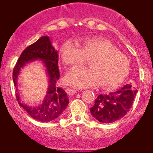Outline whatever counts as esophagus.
Segmentation results:
<instances>
[{
	"instance_id": "obj_1",
	"label": "esophagus",
	"mask_w": 153,
	"mask_h": 153,
	"mask_svg": "<svg viewBox=\"0 0 153 153\" xmlns=\"http://www.w3.org/2000/svg\"><path fill=\"white\" fill-rule=\"evenodd\" d=\"M66 92L68 95H73V94H75L77 91H76V90H75V89H72V88H67Z\"/></svg>"
}]
</instances>
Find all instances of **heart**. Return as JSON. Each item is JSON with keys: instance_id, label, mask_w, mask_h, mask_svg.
Instances as JSON below:
<instances>
[{"instance_id": "heart-1", "label": "heart", "mask_w": 153, "mask_h": 153, "mask_svg": "<svg viewBox=\"0 0 153 153\" xmlns=\"http://www.w3.org/2000/svg\"><path fill=\"white\" fill-rule=\"evenodd\" d=\"M65 65L82 66L90 60L89 68H73L65 75L69 85L83 88L100 83L105 88H115L123 83L130 71V61L107 39L91 37L82 46L74 40H67L60 49Z\"/></svg>"}]
</instances>
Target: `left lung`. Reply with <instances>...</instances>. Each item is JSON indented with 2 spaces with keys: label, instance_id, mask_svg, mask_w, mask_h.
Masks as SVG:
<instances>
[{
  "label": "left lung",
  "instance_id": "1",
  "mask_svg": "<svg viewBox=\"0 0 153 153\" xmlns=\"http://www.w3.org/2000/svg\"><path fill=\"white\" fill-rule=\"evenodd\" d=\"M137 90L131 85H126L117 91L97 96L91 108V114L96 120L104 123H114L130 111Z\"/></svg>",
  "mask_w": 153,
  "mask_h": 153
}]
</instances>
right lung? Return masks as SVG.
<instances>
[{"label": "right lung", "instance_id": "add662e5", "mask_svg": "<svg viewBox=\"0 0 153 153\" xmlns=\"http://www.w3.org/2000/svg\"><path fill=\"white\" fill-rule=\"evenodd\" d=\"M58 54V51L53 47L49 37L42 36L23 50L13 68V81L16 87V100L19 105L36 120L41 122L54 120L61 116L68 104L66 92L56 85L59 78ZM36 60H40L44 63L49 77V87L42 103L37 106H30L20 100L17 93V81L21 68Z\"/></svg>", "mask_w": 153, "mask_h": 153}]
</instances>
